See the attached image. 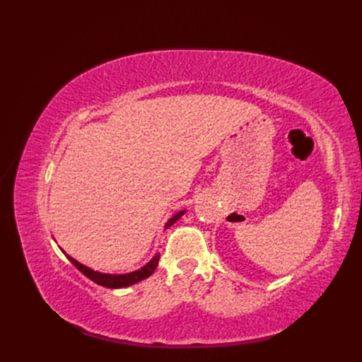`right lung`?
Returning <instances> with one entry per match:
<instances>
[{
    "label": "right lung",
    "mask_w": 362,
    "mask_h": 362,
    "mask_svg": "<svg viewBox=\"0 0 362 362\" xmlns=\"http://www.w3.org/2000/svg\"><path fill=\"white\" fill-rule=\"evenodd\" d=\"M184 214V211H180L178 214H175L170 221L168 222L166 228L172 226L175 222L178 221V218ZM68 259L72 262V264L78 269L83 275H86L89 279H92L93 282H96L98 286H103V287H107V288H120V287H128V286H133V284L136 282H140L146 279L148 276H151L152 273H154V270L157 269V264H158V259H160V255L157 254L154 258H152L148 264L145 267H141L140 270H136L133 273H127V275H107V273H100V272H95L89 267H86L83 264H80L78 261L74 259L72 257L66 255Z\"/></svg>",
    "instance_id": "1"
}]
</instances>
